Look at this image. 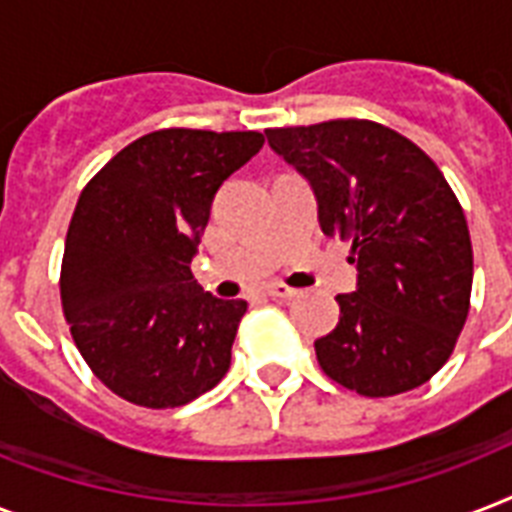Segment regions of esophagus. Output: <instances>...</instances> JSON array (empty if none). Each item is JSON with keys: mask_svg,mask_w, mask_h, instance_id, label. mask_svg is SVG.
I'll return each mask as SVG.
<instances>
[{"mask_svg": "<svg viewBox=\"0 0 512 512\" xmlns=\"http://www.w3.org/2000/svg\"><path fill=\"white\" fill-rule=\"evenodd\" d=\"M265 295L273 297V300H289V297H295L297 292L292 287H287V284H281V281H273V284L265 287Z\"/></svg>", "mask_w": 512, "mask_h": 512, "instance_id": "1", "label": "esophagus"}]
</instances>
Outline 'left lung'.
Listing matches in <instances>:
<instances>
[{
  "label": "left lung",
  "instance_id": "1",
  "mask_svg": "<svg viewBox=\"0 0 512 512\" xmlns=\"http://www.w3.org/2000/svg\"><path fill=\"white\" fill-rule=\"evenodd\" d=\"M268 146L313 188L319 225L353 244L356 292L316 340L342 388L385 398L428 382L452 356L473 287L465 215L433 159L374 122L335 119L265 130Z\"/></svg>",
  "mask_w": 512,
  "mask_h": 512
}]
</instances>
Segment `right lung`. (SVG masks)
Listing matches in <instances>:
<instances>
[{"instance_id":"1","label":"right lung","mask_w":512,"mask_h":512,"mask_svg":"<svg viewBox=\"0 0 512 512\" xmlns=\"http://www.w3.org/2000/svg\"><path fill=\"white\" fill-rule=\"evenodd\" d=\"M260 132L159 130L92 177L68 225L60 300L76 348L124 401L175 409L223 380L247 300L196 284L217 188L263 148Z\"/></svg>"}]
</instances>
